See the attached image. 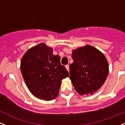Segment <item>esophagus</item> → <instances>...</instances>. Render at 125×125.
Masks as SVG:
<instances>
[{
    "instance_id": "esophagus-1",
    "label": "esophagus",
    "mask_w": 125,
    "mask_h": 125,
    "mask_svg": "<svg viewBox=\"0 0 125 125\" xmlns=\"http://www.w3.org/2000/svg\"><path fill=\"white\" fill-rule=\"evenodd\" d=\"M65 67H66V69L68 70V72H69V66L68 65H67L65 66Z\"/></svg>"
}]
</instances>
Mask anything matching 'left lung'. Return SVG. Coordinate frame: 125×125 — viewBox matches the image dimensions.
Returning <instances> with one entry per match:
<instances>
[{"label": "left lung", "instance_id": "obj_1", "mask_svg": "<svg viewBox=\"0 0 125 125\" xmlns=\"http://www.w3.org/2000/svg\"><path fill=\"white\" fill-rule=\"evenodd\" d=\"M73 63L69 66L70 79L80 95L95 92L104 83L109 73V64L101 52L91 46L72 52Z\"/></svg>", "mask_w": 125, "mask_h": 125}]
</instances>
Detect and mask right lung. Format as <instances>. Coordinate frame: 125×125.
Listing matches in <instances>:
<instances>
[{
	"label": "right lung",
	"instance_id": "add662e5",
	"mask_svg": "<svg viewBox=\"0 0 125 125\" xmlns=\"http://www.w3.org/2000/svg\"><path fill=\"white\" fill-rule=\"evenodd\" d=\"M60 59L58 54H53L52 48L43 43L31 48L23 56L21 62L23 78L37 98L49 101L58 95L62 80L69 76Z\"/></svg>",
	"mask_w": 125,
	"mask_h": 125
}]
</instances>
